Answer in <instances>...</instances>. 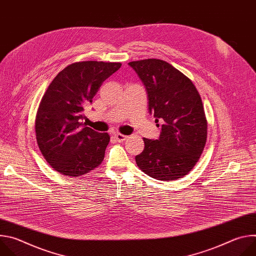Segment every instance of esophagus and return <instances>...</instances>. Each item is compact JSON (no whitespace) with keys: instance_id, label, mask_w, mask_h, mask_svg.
<instances>
[{"instance_id":"obj_1","label":"esophagus","mask_w":256,"mask_h":256,"mask_svg":"<svg viewBox=\"0 0 256 256\" xmlns=\"http://www.w3.org/2000/svg\"><path fill=\"white\" fill-rule=\"evenodd\" d=\"M114 136H116V138L118 142H124V140H126L128 138V136H124V134H120V132L116 134Z\"/></svg>"}]
</instances>
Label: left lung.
<instances>
[{
  "label": "left lung",
  "mask_w": 256,
  "mask_h": 256,
  "mask_svg": "<svg viewBox=\"0 0 256 256\" xmlns=\"http://www.w3.org/2000/svg\"><path fill=\"white\" fill-rule=\"evenodd\" d=\"M148 94L149 112L160 126L158 140L144 138V151L136 156L138 168L162 181L186 176L198 161L206 142L208 122L194 83L165 60L130 62Z\"/></svg>",
  "instance_id": "8db88e82"
}]
</instances>
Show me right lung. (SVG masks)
<instances>
[{"mask_svg":"<svg viewBox=\"0 0 256 256\" xmlns=\"http://www.w3.org/2000/svg\"><path fill=\"white\" fill-rule=\"evenodd\" d=\"M120 66V62H74L46 89L36 114L35 134L42 154L58 172L77 177L102 163L110 136L82 122L84 108Z\"/></svg>","mask_w":256,"mask_h":256,"instance_id":"add662e5","label":"right lung"}]
</instances>
